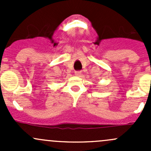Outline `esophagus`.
<instances>
[{"label":"esophagus","instance_id":"1","mask_svg":"<svg viewBox=\"0 0 151 151\" xmlns=\"http://www.w3.org/2000/svg\"><path fill=\"white\" fill-rule=\"evenodd\" d=\"M74 74H75V76H77V77H80V76L82 75V72H81V71H75Z\"/></svg>","mask_w":151,"mask_h":151}]
</instances>
